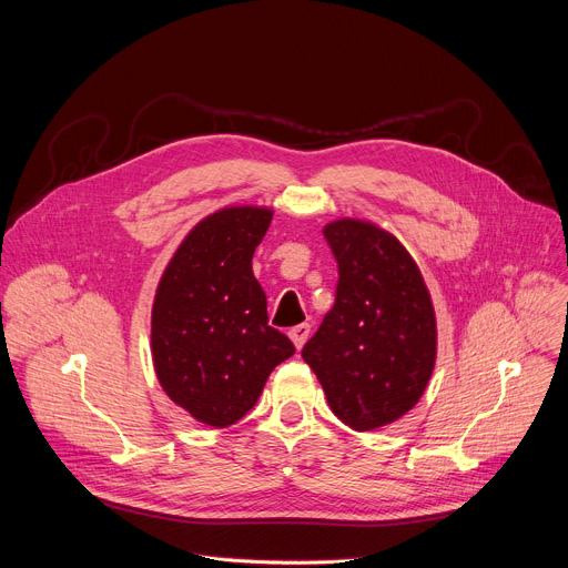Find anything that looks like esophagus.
<instances>
[{"label":"esophagus","mask_w":568,"mask_h":568,"mask_svg":"<svg viewBox=\"0 0 568 568\" xmlns=\"http://www.w3.org/2000/svg\"><path fill=\"white\" fill-rule=\"evenodd\" d=\"M307 337H310V326L307 323H301V326H294L292 331H290V339L294 342V346L301 351L303 348V344L307 342Z\"/></svg>","instance_id":"obj_1"}]
</instances>
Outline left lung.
Segmentation results:
<instances>
[{
    "label": "left lung",
    "mask_w": 568,
    "mask_h": 568,
    "mask_svg": "<svg viewBox=\"0 0 568 568\" xmlns=\"http://www.w3.org/2000/svg\"><path fill=\"white\" fill-rule=\"evenodd\" d=\"M339 267L333 310L301 357L333 414L355 432L402 418L436 364V314L423 274L388 231L344 217L323 226Z\"/></svg>",
    "instance_id": "8db88e82"
}]
</instances>
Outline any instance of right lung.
Wrapping results in <instances>:
<instances>
[{
  "instance_id": "1",
  "label": "right lung",
  "mask_w": 568,
  "mask_h": 568,
  "mask_svg": "<svg viewBox=\"0 0 568 568\" xmlns=\"http://www.w3.org/2000/svg\"><path fill=\"white\" fill-rule=\"evenodd\" d=\"M272 211L229 206L193 226L159 281L152 362L166 395L197 423L229 427L258 402L294 344L267 323L252 258Z\"/></svg>"
}]
</instances>
